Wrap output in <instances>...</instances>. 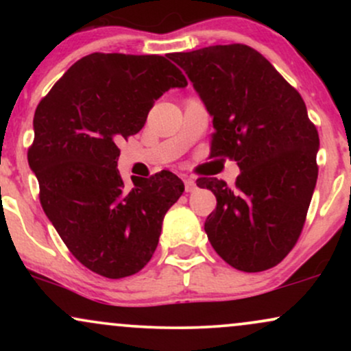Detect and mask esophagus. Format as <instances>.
Instances as JSON below:
<instances>
[{
  "mask_svg": "<svg viewBox=\"0 0 351 351\" xmlns=\"http://www.w3.org/2000/svg\"><path fill=\"white\" fill-rule=\"evenodd\" d=\"M184 189H186V193L195 191V189H196V183H195V180H191V178H184Z\"/></svg>",
  "mask_w": 351,
  "mask_h": 351,
  "instance_id": "obj_1",
  "label": "esophagus"
}]
</instances>
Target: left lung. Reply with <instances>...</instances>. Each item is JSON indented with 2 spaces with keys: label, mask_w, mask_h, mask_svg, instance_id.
<instances>
[{
  "label": "left lung",
  "mask_w": 351,
  "mask_h": 351,
  "mask_svg": "<svg viewBox=\"0 0 351 351\" xmlns=\"http://www.w3.org/2000/svg\"><path fill=\"white\" fill-rule=\"evenodd\" d=\"M170 59L213 117L211 156H228L241 170L236 188L196 180L217 201L204 223L209 243L237 271H267L295 245L317 183L320 142L304 99L245 44L175 52Z\"/></svg>",
  "instance_id": "1"
}]
</instances>
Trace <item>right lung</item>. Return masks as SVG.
Returning <instances> with one entry per match:
<instances>
[{"instance_id":"right-lung-1","label":"right lung","mask_w":351,"mask_h":351,"mask_svg":"<svg viewBox=\"0 0 351 351\" xmlns=\"http://www.w3.org/2000/svg\"><path fill=\"white\" fill-rule=\"evenodd\" d=\"M186 86L163 56L94 52L71 66L36 108L27 162L41 206L72 256L99 276L142 271L165 215L183 195L171 171L134 176L125 186L117 143L142 130L165 92Z\"/></svg>"}]
</instances>
